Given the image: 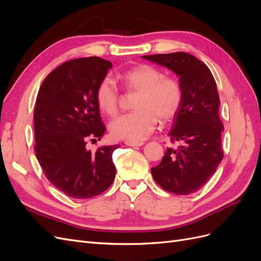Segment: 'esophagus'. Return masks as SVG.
Listing matches in <instances>:
<instances>
[{"label": "esophagus", "mask_w": 261, "mask_h": 261, "mask_svg": "<svg viewBox=\"0 0 261 261\" xmlns=\"http://www.w3.org/2000/svg\"><path fill=\"white\" fill-rule=\"evenodd\" d=\"M125 145L129 147H140L144 145V143L143 141H125Z\"/></svg>", "instance_id": "esophagus-1"}]
</instances>
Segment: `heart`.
Returning a JSON list of instances; mask_svg holds the SVG:
<instances>
[{
	"label": "heart",
	"instance_id": "b5f03b06",
	"mask_svg": "<svg viewBox=\"0 0 261 261\" xmlns=\"http://www.w3.org/2000/svg\"><path fill=\"white\" fill-rule=\"evenodd\" d=\"M120 78L130 90L138 91L134 103L135 112L115 118L109 130L116 139L140 141L151 134L158 122L174 117L181 103V88L174 78L164 77L152 65L141 64L123 73ZM118 90L111 78L102 80L97 88L96 100L101 112L114 116L118 111Z\"/></svg>",
	"mask_w": 261,
	"mask_h": 261
}]
</instances>
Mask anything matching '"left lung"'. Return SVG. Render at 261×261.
<instances>
[{"instance_id": "obj_1", "label": "left lung", "mask_w": 261, "mask_h": 261, "mask_svg": "<svg viewBox=\"0 0 261 261\" xmlns=\"http://www.w3.org/2000/svg\"><path fill=\"white\" fill-rule=\"evenodd\" d=\"M143 59L174 73L183 93L168 134L180 146L168 148L151 174L164 191L193 194L207 183L223 159V124L219 117L216 81L206 64L185 52L144 55Z\"/></svg>"}]
</instances>
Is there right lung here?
Listing matches in <instances>:
<instances>
[{"instance_id": "obj_1", "label": "right lung", "mask_w": 261, "mask_h": 261, "mask_svg": "<svg viewBox=\"0 0 261 261\" xmlns=\"http://www.w3.org/2000/svg\"><path fill=\"white\" fill-rule=\"evenodd\" d=\"M112 68L98 57L63 63L45 77L34 112L36 156L50 183L70 198L87 199L111 186L118 145L86 147L106 132L97 105L100 82Z\"/></svg>"}]
</instances>
